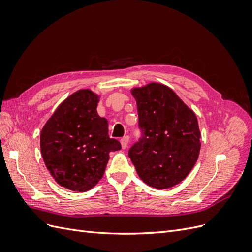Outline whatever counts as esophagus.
I'll return each instance as SVG.
<instances>
[{"mask_svg": "<svg viewBox=\"0 0 252 252\" xmlns=\"http://www.w3.org/2000/svg\"><path fill=\"white\" fill-rule=\"evenodd\" d=\"M129 141H130V139H129L128 135H126V136H124V138L121 139V145H122V147H123V149H125L127 147Z\"/></svg>", "mask_w": 252, "mask_h": 252, "instance_id": "1", "label": "esophagus"}]
</instances>
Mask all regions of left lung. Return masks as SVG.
Wrapping results in <instances>:
<instances>
[{
  "mask_svg": "<svg viewBox=\"0 0 252 252\" xmlns=\"http://www.w3.org/2000/svg\"><path fill=\"white\" fill-rule=\"evenodd\" d=\"M142 136L128 151L140 179L150 187L179 184L193 168L201 143L194 112L168 86L133 88Z\"/></svg>",
  "mask_w": 252,
  "mask_h": 252,
  "instance_id": "1",
  "label": "left lung"
}]
</instances>
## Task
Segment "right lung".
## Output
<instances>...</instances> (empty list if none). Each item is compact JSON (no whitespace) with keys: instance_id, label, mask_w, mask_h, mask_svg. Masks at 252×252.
<instances>
[{"instance_id":"right-lung-1","label":"right lung","mask_w":252,"mask_h":252,"mask_svg":"<svg viewBox=\"0 0 252 252\" xmlns=\"http://www.w3.org/2000/svg\"><path fill=\"white\" fill-rule=\"evenodd\" d=\"M98 95L81 89L60 104L41 131V152L59 185L84 192L103 177L109 152L122 148L97 114Z\"/></svg>"}]
</instances>
